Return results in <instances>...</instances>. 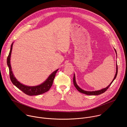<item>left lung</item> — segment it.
I'll return each instance as SVG.
<instances>
[{
  "instance_id": "left-lung-1",
  "label": "left lung",
  "mask_w": 127,
  "mask_h": 127,
  "mask_svg": "<svg viewBox=\"0 0 127 127\" xmlns=\"http://www.w3.org/2000/svg\"><path fill=\"white\" fill-rule=\"evenodd\" d=\"M115 52L117 54V52H116V50H115ZM116 69H117V71H116V73L115 74V77L114 78V79L113 80L112 82L109 84V85H108V86H107L106 88H103V89H102L101 90H97V91H94V92H87V91H85V90H84L82 89H81L78 85L77 84H76V81H75V74H74V76H73V83H74V85L75 86V87H76V88L78 90V91L80 93H82V94H85L86 95H101L102 94H103V93H104L105 91H106V90L109 88V87L111 86V85L112 84V83H113V82L114 81V80L115 79V78H116L117 77V74H118V66H117V68H116Z\"/></svg>"
}]
</instances>
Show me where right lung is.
Wrapping results in <instances>:
<instances>
[{
	"label": "right lung",
	"mask_w": 127,
	"mask_h": 127,
	"mask_svg": "<svg viewBox=\"0 0 127 127\" xmlns=\"http://www.w3.org/2000/svg\"><path fill=\"white\" fill-rule=\"evenodd\" d=\"M12 45H13V43L11 45L10 50L9 53V55L7 58V64L9 68V76H10V78L12 83L16 87H17L19 89L22 90L24 93H25V94L28 95H30V96L37 95L43 94L46 92H47L53 84L54 78H55V75L58 69L56 70V71L53 72V73L50 75V76L47 78V79L44 83H43L42 84L39 85L35 86H29L21 83L14 77V75L12 72L11 65H10V59L11 51L12 49Z\"/></svg>",
	"instance_id": "obj_1"
}]
</instances>
